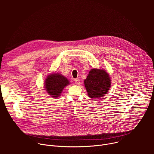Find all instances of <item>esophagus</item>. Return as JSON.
I'll return each instance as SVG.
<instances>
[{
    "label": "esophagus",
    "instance_id": "esophagus-1",
    "mask_svg": "<svg viewBox=\"0 0 154 154\" xmlns=\"http://www.w3.org/2000/svg\"><path fill=\"white\" fill-rule=\"evenodd\" d=\"M74 81H75V84H77V85H78V84H79L80 83V79H79V78H77V79H75V80H74Z\"/></svg>",
    "mask_w": 154,
    "mask_h": 154
}]
</instances>
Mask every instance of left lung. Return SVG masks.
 I'll use <instances>...</instances> for the list:
<instances>
[{
	"label": "left lung",
	"mask_w": 154,
	"mask_h": 154,
	"mask_svg": "<svg viewBox=\"0 0 154 154\" xmlns=\"http://www.w3.org/2000/svg\"><path fill=\"white\" fill-rule=\"evenodd\" d=\"M84 84L88 95L94 99L102 97L108 93L110 88L111 80L104 69L94 68L89 72Z\"/></svg>",
	"instance_id": "8db88e82"
}]
</instances>
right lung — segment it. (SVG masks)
<instances>
[{"instance_id":"add662e5","label":"right lung","mask_w":154,"mask_h":154,"mask_svg":"<svg viewBox=\"0 0 154 154\" xmlns=\"http://www.w3.org/2000/svg\"><path fill=\"white\" fill-rule=\"evenodd\" d=\"M68 79L63 75L52 73L46 77L45 88L47 93L54 99L60 97L65 86L69 84Z\"/></svg>"}]
</instances>
